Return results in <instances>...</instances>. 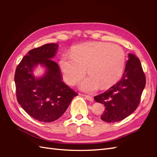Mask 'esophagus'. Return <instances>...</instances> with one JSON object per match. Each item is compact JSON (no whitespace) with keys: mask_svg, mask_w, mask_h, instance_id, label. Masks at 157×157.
Instances as JSON below:
<instances>
[{"mask_svg":"<svg viewBox=\"0 0 157 157\" xmlns=\"http://www.w3.org/2000/svg\"><path fill=\"white\" fill-rule=\"evenodd\" d=\"M85 97L88 100V101H91L92 102L93 101H94V98H93L91 96H89V95H85Z\"/></svg>","mask_w":157,"mask_h":157,"instance_id":"34e87169","label":"esophagus"}]
</instances>
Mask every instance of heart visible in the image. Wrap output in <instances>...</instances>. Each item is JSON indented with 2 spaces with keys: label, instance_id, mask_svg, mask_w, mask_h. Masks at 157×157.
I'll use <instances>...</instances> for the list:
<instances>
[{
  "label": "heart",
  "instance_id": "heart-1",
  "mask_svg": "<svg viewBox=\"0 0 157 157\" xmlns=\"http://www.w3.org/2000/svg\"><path fill=\"white\" fill-rule=\"evenodd\" d=\"M125 64V55L121 47L107 42H93L72 48L70 55H64L59 66L65 82L75 86L85 76L86 67L90 75L82 88L91 91L110 87L121 78Z\"/></svg>",
  "mask_w": 157,
  "mask_h": 157
}]
</instances>
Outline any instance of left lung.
<instances>
[{
    "label": "left lung",
    "instance_id": "1",
    "mask_svg": "<svg viewBox=\"0 0 157 157\" xmlns=\"http://www.w3.org/2000/svg\"><path fill=\"white\" fill-rule=\"evenodd\" d=\"M121 79L105 92L94 96L96 102L104 105L101 119L108 123L117 122L136 111L146 85V76L140 61L129 54Z\"/></svg>",
    "mask_w": 157,
    "mask_h": 157
}]
</instances>
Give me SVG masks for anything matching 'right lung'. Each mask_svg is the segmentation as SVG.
Wrapping results in <instances>:
<instances>
[{
	"mask_svg": "<svg viewBox=\"0 0 157 157\" xmlns=\"http://www.w3.org/2000/svg\"><path fill=\"white\" fill-rule=\"evenodd\" d=\"M58 44H46L23 56L15 70L16 97L23 109L39 121L50 123L63 115L78 93L63 82L57 63L52 61ZM38 64L48 68L41 78H35L33 68Z\"/></svg>",
	"mask_w": 157,
	"mask_h": 157,
	"instance_id": "1",
	"label": "right lung"
}]
</instances>
